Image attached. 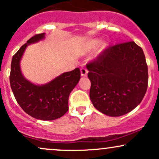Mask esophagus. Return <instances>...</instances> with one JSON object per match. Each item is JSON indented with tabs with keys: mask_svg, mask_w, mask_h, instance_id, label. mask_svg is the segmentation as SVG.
Returning a JSON list of instances; mask_svg holds the SVG:
<instances>
[{
	"mask_svg": "<svg viewBox=\"0 0 159 159\" xmlns=\"http://www.w3.org/2000/svg\"><path fill=\"white\" fill-rule=\"evenodd\" d=\"M88 69H86V67H84V66H82V67L81 68V76H87L88 75Z\"/></svg>",
	"mask_w": 159,
	"mask_h": 159,
	"instance_id": "1",
	"label": "esophagus"
}]
</instances>
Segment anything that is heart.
I'll use <instances>...</instances> for the list:
<instances>
[{
	"label": "heart",
	"mask_w": 159,
	"mask_h": 159,
	"mask_svg": "<svg viewBox=\"0 0 159 159\" xmlns=\"http://www.w3.org/2000/svg\"><path fill=\"white\" fill-rule=\"evenodd\" d=\"M97 41H94L92 42V46L93 47H95L96 45H97ZM106 47H107V44H106V43L105 42H102L99 44V52L100 53V52H102L106 48Z\"/></svg>",
	"instance_id": "1"
}]
</instances>
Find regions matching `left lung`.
<instances>
[{
    "instance_id": "obj_1",
    "label": "left lung",
    "mask_w": 159,
    "mask_h": 159,
    "mask_svg": "<svg viewBox=\"0 0 159 159\" xmlns=\"http://www.w3.org/2000/svg\"><path fill=\"white\" fill-rule=\"evenodd\" d=\"M91 82L90 98L106 116H124L143 99L148 87V66L143 49L134 41L109 47L87 64Z\"/></svg>"
}]
</instances>
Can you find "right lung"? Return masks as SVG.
Segmentation results:
<instances>
[{"label": "right lung", "instance_id": "1", "mask_svg": "<svg viewBox=\"0 0 159 159\" xmlns=\"http://www.w3.org/2000/svg\"><path fill=\"white\" fill-rule=\"evenodd\" d=\"M45 38V33L35 34L22 45L13 57L10 75L12 91L20 107L28 115L43 121L57 119L69 110V97L81 78L78 68L57 76L50 82L37 85L22 75L20 60L28 45Z\"/></svg>", "mask_w": 159, "mask_h": 159}]
</instances>
